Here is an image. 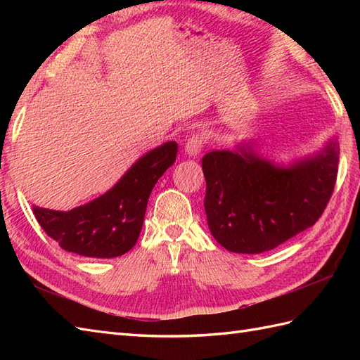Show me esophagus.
Returning a JSON list of instances; mask_svg holds the SVG:
<instances>
[{"instance_id": "34e87169", "label": "esophagus", "mask_w": 360, "mask_h": 360, "mask_svg": "<svg viewBox=\"0 0 360 360\" xmlns=\"http://www.w3.org/2000/svg\"><path fill=\"white\" fill-rule=\"evenodd\" d=\"M202 145H204V137H202L201 134L192 136V137H190V139L186 142V145H184L186 155L190 156V158H196V156L201 153Z\"/></svg>"}]
</instances>
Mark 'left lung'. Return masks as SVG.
I'll return each instance as SVG.
<instances>
[{
	"label": "left lung",
	"instance_id": "8db88e82",
	"mask_svg": "<svg viewBox=\"0 0 360 360\" xmlns=\"http://www.w3.org/2000/svg\"><path fill=\"white\" fill-rule=\"evenodd\" d=\"M339 153L335 136L288 165L258 155L252 141L207 153L204 209L213 238L236 254H262L314 226L333 195Z\"/></svg>",
	"mask_w": 360,
	"mask_h": 360
}]
</instances>
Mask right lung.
Segmentation results:
<instances>
[{"label": "right lung", "mask_w": 360, "mask_h": 360, "mask_svg": "<svg viewBox=\"0 0 360 360\" xmlns=\"http://www.w3.org/2000/svg\"><path fill=\"white\" fill-rule=\"evenodd\" d=\"M170 141L145 153L108 192L68 212L34 205L43 231L58 246L89 258H114L133 249L143 224L148 198L158 179L176 160Z\"/></svg>", "instance_id": "right-lung-1"}]
</instances>
